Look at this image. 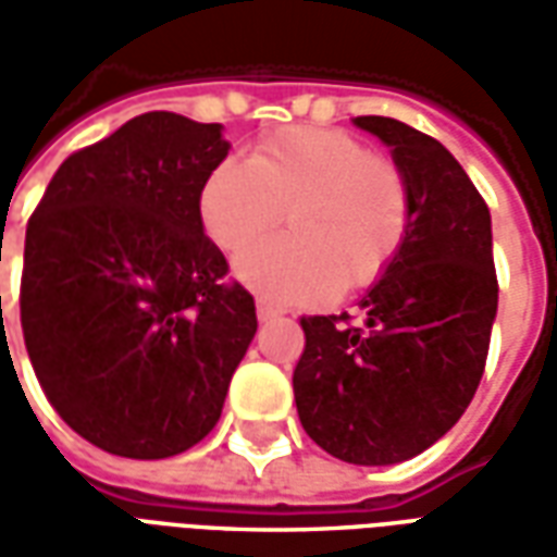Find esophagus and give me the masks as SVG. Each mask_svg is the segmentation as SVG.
I'll return each instance as SVG.
<instances>
[{
	"instance_id": "obj_1",
	"label": "esophagus",
	"mask_w": 557,
	"mask_h": 557,
	"mask_svg": "<svg viewBox=\"0 0 557 557\" xmlns=\"http://www.w3.org/2000/svg\"><path fill=\"white\" fill-rule=\"evenodd\" d=\"M256 315H259V322H268V319L280 315V307H274V304L265 301V298H259V301H256Z\"/></svg>"
}]
</instances>
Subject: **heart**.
Returning a JSON list of instances; mask_svg holds the SVG:
<instances>
[{
    "label": "heart",
    "instance_id": "obj_1",
    "mask_svg": "<svg viewBox=\"0 0 557 557\" xmlns=\"http://www.w3.org/2000/svg\"><path fill=\"white\" fill-rule=\"evenodd\" d=\"M286 214L289 235L262 242L238 277L277 304H315L370 289L406 244L409 184L397 163L334 127H283L250 151L223 160L202 184V230L238 256Z\"/></svg>",
    "mask_w": 557,
    "mask_h": 557
}]
</instances>
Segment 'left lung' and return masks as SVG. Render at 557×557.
Wrapping results in <instances>:
<instances>
[{
    "mask_svg": "<svg viewBox=\"0 0 557 557\" xmlns=\"http://www.w3.org/2000/svg\"><path fill=\"white\" fill-rule=\"evenodd\" d=\"M355 125L391 146L411 223L387 274L351 315H301L295 406L322 450L355 466L423 454L478 391L498 310L490 208L438 139L385 115Z\"/></svg>",
    "mask_w": 557,
    "mask_h": 557,
    "instance_id": "8db88e82",
    "label": "left lung"
}]
</instances>
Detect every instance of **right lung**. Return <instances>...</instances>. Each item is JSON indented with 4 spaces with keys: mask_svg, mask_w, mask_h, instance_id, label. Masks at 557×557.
<instances>
[{
    "mask_svg": "<svg viewBox=\"0 0 557 557\" xmlns=\"http://www.w3.org/2000/svg\"><path fill=\"white\" fill-rule=\"evenodd\" d=\"M226 151L220 125L137 115L74 151L32 211L20 277L32 370L107 454L166 459L202 442L256 334L253 295L226 280L199 218Z\"/></svg>",
    "mask_w": 557,
    "mask_h": 557,
    "instance_id": "add662e5",
    "label": "right lung"
}]
</instances>
